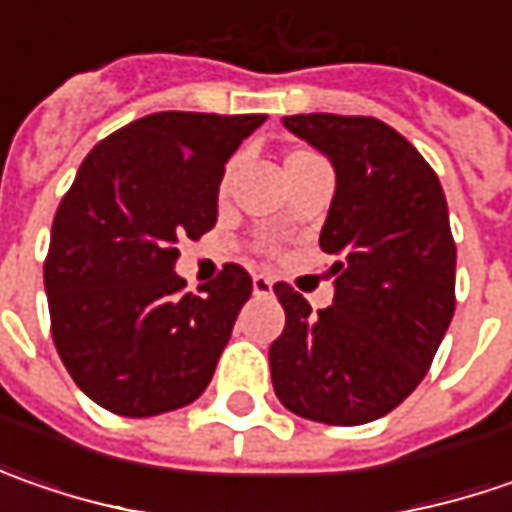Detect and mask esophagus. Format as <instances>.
Wrapping results in <instances>:
<instances>
[{
    "label": "esophagus",
    "mask_w": 512,
    "mask_h": 512,
    "mask_svg": "<svg viewBox=\"0 0 512 512\" xmlns=\"http://www.w3.org/2000/svg\"><path fill=\"white\" fill-rule=\"evenodd\" d=\"M253 293H256V296H267V293H273V282H270L267 276H253Z\"/></svg>",
    "instance_id": "esophagus-1"
}]
</instances>
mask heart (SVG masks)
<instances>
[{
    "instance_id": "heart-1",
    "label": "heart",
    "mask_w": 512,
    "mask_h": 512,
    "mask_svg": "<svg viewBox=\"0 0 512 512\" xmlns=\"http://www.w3.org/2000/svg\"><path fill=\"white\" fill-rule=\"evenodd\" d=\"M310 156H316V153H310V150H290V153L285 156V168H290V165H299V162H305V159H310ZM227 179H230V168L225 170V176H222V182H219V190H225Z\"/></svg>"
}]
</instances>
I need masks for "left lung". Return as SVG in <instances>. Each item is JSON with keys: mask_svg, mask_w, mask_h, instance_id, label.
I'll use <instances>...</instances> for the list:
<instances>
[{"mask_svg": "<svg viewBox=\"0 0 512 512\" xmlns=\"http://www.w3.org/2000/svg\"><path fill=\"white\" fill-rule=\"evenodd\" d=\"M285 128L336 168L319 245L336 262L333 305L316 310L287 282L273 293L285 330L270 344L279 402L313 422L353 427L419 387L456 310V242L436 170L373 116L299 113Z\"/></svg>", "mask_w": 512, "mask_h": 512, "instance_id": "obj_1", "label": "left lung"}]
</instances>
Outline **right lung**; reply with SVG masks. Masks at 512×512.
Listing matches in <instances>:
<instances>
[{"label":"right lung","instance_id":"right-lung-1","mask_svg":"<svg viewBox=\"0 0 512 512\" xmlns=\"http://www.w3.org/2000/svg\"><path fill=\"white\" fill-rule=\"evenodd\" d=\"M262 122L150 113L79 165L50 227L45 290L56 353L99 407L145 419L205 393L253 279L230 262L185 293L176 242L216 225L225 162Z\"/></svg>","mask_w":512,"mask_h":512}]
</instances>
